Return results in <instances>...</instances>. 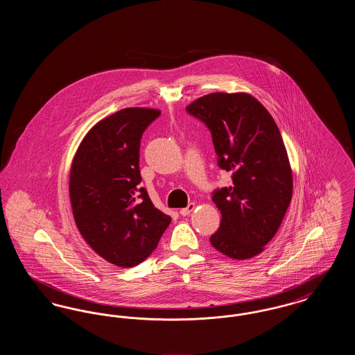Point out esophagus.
<instances>
[{
    "label": "esophagus",
    "mask_w": 355,
    "mask_h": 355,
    "mask_svg": "<svg viewBox=\"0 0 355 355\" xmlns=\"http://www.w3.org/2000/svg\"><path fill=\"white\" fill-rule=\"evenodd\" d=\"M194 209H196V205H194V203H189L186 207H184V209H181V210H180V214L185 217V216H187V214H190V213H191Z\"/></svg>",
    "instance_id": "34e87169"
}]
</instances>
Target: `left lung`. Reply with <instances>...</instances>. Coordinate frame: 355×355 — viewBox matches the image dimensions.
I'll return each instance as SVG.
<instances>
[{
  "label": "left lung",
  "mask_w": 355,
  "mask_h": 355,
  "mask_svg": "<svg viewBox=\"0 0 355 355\" xmlns=\"http://www.w3.org/2000/svg\"><path fill=\"white\" fill-rule=\"evenodd\" d=\"M186 110L209 128L218 166L233 180L213 193L222 216L210 236L213 248L233 259L262 253L293 196L291 168L275 121L248 93H210Z\"/></svg>",
  "instance_id": "1"
}]
</instances>
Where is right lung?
I'll return each instance as SVG.
<instances>
[{"label": "right lung", "instance_id": "right-lung-1", "mask_svg": "<svg viewBox=\"0 0 355 355\" xmlns=\"http://www.w3.org/2000/svg\"><path fill=\"white\" fill-rule=\"evenodd\" d=\"M161 112L126 107L97 122L71 162L69 194L89 246L119 268H133L157 248L170 225L139 187V142Z\"/></svg>", "mask_w": 355, "mask_h": 355}]
</instances>
